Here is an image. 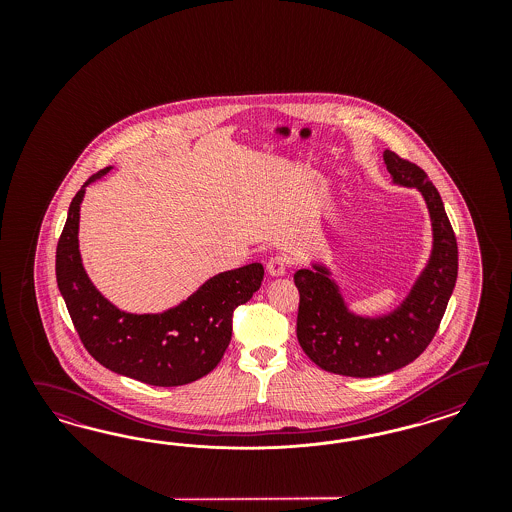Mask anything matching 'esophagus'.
<instances>
[{
  "label": "esophagus",
  "instance_id": "34e87169",
  "mask_svg": "<svg viewBox=\"0 0 512 512\" xmlns=\"http://www.w3.org/2000/svg\"><path fill=\"white\" fill-rule=\"evenodd\" d=\"M289 264H291V261H289L285 255H274V257H270V261L266 263V270H268L270 276H283V274H287Z\"/></svg>",
  "mask_w": 512,
  "mask_h": 512
}]
</instances>
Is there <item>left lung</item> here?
I'll return each mask as SVG.
<instances>
[{
	"label": "left lung",
	"mask_w": 512,
	"mask_h": 512,
	"mask_svg": "<svg viewBox=\"0 0 512 512\" xmlns=\"http://www.w3.org/2000/svg\"><path fill=\"white\" fill-rule=\"evenodd\" d=\"M383 157L396 184L422 193L434 229L432 257L402 306L385 317H360L347 310L325 266L295 274L300 347L325 372L347 377L385 375L419 358L434 340L458 278V244L439 191L419 165L390 150Z\"/></svg>",
	"instance_id": "left-lung-1"
}]
</instances>
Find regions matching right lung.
I'll list each match as a JSON object with an SVG mask.
<instances>
[{"label":"right lung","mask_w":512,"mask_h":512,"mask_svg":"<svg viewBox=\"0 0 512 512\" xmlns=\"http://www.w3.org/2000/svg\"><path fill=\"white\" fill-rule=\"evenodd\" d=\"M95 172L73 197L56 248V279L78 338L110 372L154 387H180L212 372L233 336V313L263 283L261 263L221 272L180 306L154 315L118 310L88 278L78 251L84 189L105 176Z\"/></svg>","instance_id":"obj_1"}]
</instances>
